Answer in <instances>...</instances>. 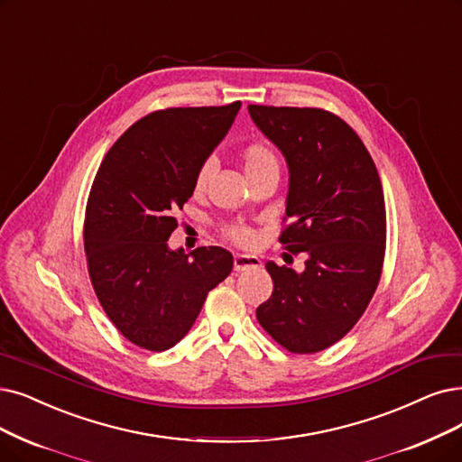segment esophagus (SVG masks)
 <instances>
[{
  "instance_id": "esophagus-1",
  "label": "esophagus",
  "mask_w": 462,
  "mask_h": 462,
  "mask_svg": "<svg viewBox=\"0 0 462 462\" xmlns=\"http://www.w3.org/2000/svg\"><path fill=\"white\" fill-rule=\"evenodd\" d=\"M235 271L241 273V271H246V269H254V267H260L262 265V260L257 255H246V254H236L235 255Z\"/></svg>"
}]
</instances>
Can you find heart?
<instances>
[{
  "mask_svg": "<svg viewBox=\"0 0 462 462\" xmlns=\"http://www.w3.org/2000/svg\"><path fill=\"white\" fill-rule=\"evenodd\" d=\"M241 162L245 167V172L248 178L262 174L265 171H279V159L271 147L263 142H250L246 143L241 153ZM212 174V162L205 161L200 164L193 178V193L202 195L207 191L208 180ZM221 235H224L226 241L236 245V246H252L255 241V231L245 224H226L221 226Z\"/></svg>",
  "mask_w": 462,
  "mask_h": 462,
  "instance_id": "1",
  "label": "heart"
}]
</instances>
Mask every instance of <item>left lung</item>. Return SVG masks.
<instances>
[{
    "mask_svg": "<svg viewBox=\"0 0 462 462\" xmlns=\"http://www.w3.org/2000/svg\"><path fill=\"white\" fill-rule=\"evenodd\" d=\"M260 131L284 153L290 191L279 243L305 271L265 263L271 298L257 322L295 355L319 353L345 337L377 290L386 243L381 178L360 136L320 107L250 104Z\"/></svg>",
    "mask_w": 462,
    "mask_h": 462,
    "instance_id": "1",
    "label": "left lung"
}]
</instances>
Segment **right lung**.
Masks as SVG:
<instances>
[{
  "label": "right lung",
  "instance_id": "right-lung-1",
  "mask_svg": "<svg viewBox=\"0 0 462 462\" xmlns=\"http://www.w3.org/2000/svg\"><path fill=\"white\" fill-rule=\"evenodd\" d=\"M241 102L167 107L112 145L92 181L83 243L92 288L121 336L161 353L191 329L207 295L233 269L219 246L169 250L193 178L233 125Z\"/></svg>",
  "mask_w": 462,
  "mask_h": 462
}]
</instances>
